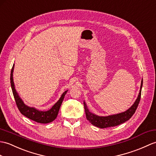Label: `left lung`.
Instances as JSON below:
<instances>
[{
    "instance_id": "8db88e82",
    "label": "left lung",
    "mask_w": 156,
    "mask_h": 156,
    "mask_svg": "<svg viewBox=\"0 0 156 156\" xmlns=\"http://www.w3.org/2000/svg\"><path fill=\"white\" fill-rule=\"evenodd\" d=\"M143 84V80L141 82V86L140 90V93L137 96L134 104L130 107L128 110L122 112V113L108 115V116H99L96 114H94L90 112L88 109L85 102H84V106L86 112V116L88 120L94 126H96L100 128H106L110 127H114V126H118L123 124L125 122L128 121V119L132 118L133 114L137 109V106L140 103L141 98V92H142V88Z\"/></svg>"
}]
</instances>
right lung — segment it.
<instances>
[{"instance_id": "add662e5", "label": "right lung", "mask_w": 156, "mask_h": 156, "mask_svg": "<svg viewBox=\"0 0 156 156\" xmlns=\"http://www.w3.org/2000/svg\"><path fill=\"white\" fill-rule=\"evenodd\" d=\"M14 67V64H13V66L11 70V73H10V85H11L13 96L14 100H15L16 106L18 108H19V111L20 112V113L27 118L30 119L36 122L41 123V124H47V123H50L54 121L57 117L61 104L62 103L64 98L65 95H66V92H68V90L65 91L62 94L58 101L51 108V109H50L48 111H39L34 108L29 107L23 102V101L22 100L15 90V87H14L13 82Z\"/></svg>"}]
</instances>
